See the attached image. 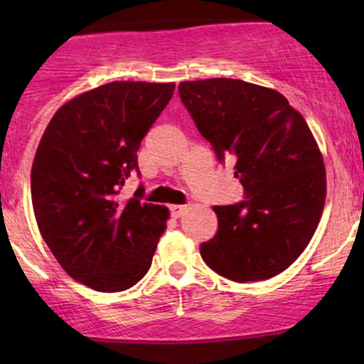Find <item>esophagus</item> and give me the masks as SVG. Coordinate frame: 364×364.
I'll return each instance as SVG.
<instances>
[{
  "instance_id": "esophagus-1",
  "label": "esophagus",
  "mask_w": 364,
  "mask_h": 364,
  "mask_svg": "<svg viewBox=\"0 0 364 364\" xmlns=\"http://www.w3.org/2000/svg\"><path fill=\"white\" fill-rule=\"evenodd\" d=\"M186 205H171L169 210H171V215L174 217V219H178V217H181L183 214L186 212Z\"/></svg>"
}]
</instances>
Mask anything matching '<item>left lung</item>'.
<instances>
[{"label": "left lung", "mask_w": 364, "mask_h": 364, "mask_svg": "<svg viewBox=\"0 0 364 364\" xmlns=\"http://www.w3.org/2000/svg\"><path fill=\"white\" fill-rule=\"evenodd\" d=\"M183 106L217 161L235 159L245 200L215 205L203 262L235 282L270 279L304 252L325 203L323 159L306 121L277 90L235 78L181 82Z\"/></svg>", "instance_id": "1"}]
</instances>
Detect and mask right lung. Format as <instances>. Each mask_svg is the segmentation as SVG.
I'll return each mask as SVG.
<instances>
[{"instance_id":"obj_1","label":"right lung","mask_w":364,"mask_h":364,"mask_svg":"<svg viewBox=\"0 0 364 364\" xmlns=\"http://www.w3.org/2000/svg\"><path fill=\"white\" fill-rule=\"evenodd\" d=\"M174 83L111 82L66 102L49 121L31 174L39 231L63 269L95 291L129 289L149 272L166 207L116 195L140 174L141 140Z\"/></svg>"}]
</instances>
